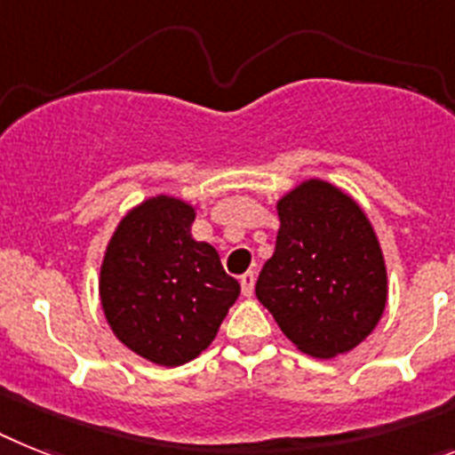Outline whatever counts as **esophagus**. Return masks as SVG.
<instances>
[{
  "label": "esophagus",
  "mask_w": 455,
  "mask_h": 455,
  "mask_svg": "<svg viewBox=\"0 0 455 455\" xmlns=\"http://www.w3.org/2000/svg\"><path fill=\"white\" fill-rule=\"evenodd\" d=\"M254 282H256L254 272H244V275L240 276V286H243L244 298H251V293H254Z\"/></svg>",
  "instance_id": "1"
}]
</instances>
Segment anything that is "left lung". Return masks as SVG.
<instances>
[{"label":"left lung","instance_id":"obj_1","mask_svg":"<svg viewBox=\"0 0 455 455\" xmlns=\"http://www.w3.org/2000/svg\"><path fill=\"white\" fill-rule=\"evenodd\" d=\"M275 254L256 298L298 350L330 359L375 330L387 304V267L366 212L337 185L309 179L276 201Z\"/></svg>","mask_w":455,"mask_h":455}]
</instances>
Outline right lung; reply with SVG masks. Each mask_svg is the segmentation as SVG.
I'll list each match as a JSON object with an SVG mask.
<instances>
[{"label": "right lung", "mask_w": 455, "mask_h": 455, "mask_svg": "<svg viewBox=\"0 0 455 455\" xmlns=\"http://www.w3.org/2000/svg\"><path fill=\"white\" fill-rule=\"evenodd\" d=\"M195 205L157 195L118 222L100 266V304L116 339L160 366L199 357L240 295L212 244L192 238Z\"/></svg>", "instance_id": "right-lung-1"}]
</instances>
